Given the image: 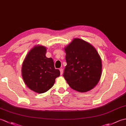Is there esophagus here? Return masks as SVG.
Listing matches in <instances>:
<instances>
[{
  "label": "esophagus",
  "mask_w": 126,
  "mask_h": 126,
  "mask_svg": "<svg viewBox=\"0 0 126 126\" xmlns=\"http://www.w3.org/2000/svg\"><path fill=\"white\" fill-rule=\"evenodd\" d=\"M60 70L61 75H63V70L62 69H60Z\"/></svg>",
  "instance_id": "34e87169"
}]
</instances>
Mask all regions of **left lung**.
<instances>
[{"label":"left lung","mask_w":126,"mask_h":126,"mask_svg":"<svg viewBox=\"0 0 126 126\" xmlns=\"http://www.w3.org/2000/svg\"><path fill=\"white\" fill-rule=\"evenodd\" d=\"M67 64L63 76L72 89L87 92L97 84L102 74V62L95 47L75 38L64 48Z\"/></svg>","instance_id":"8db88e82"}]
</instances>
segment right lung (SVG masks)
I'll list each match as a JSON object with an SVG mask.
<instances>
[{
    "mask_svg": "<svg viewBox=\"0 0 126 126\" xmlns=\"http://www.w3.org/2000/svg\"><path fill=\"white\" fill-rule=\"evenodd\" d=\"M46 47L37 45L32 49L23 62L22 74L24 82L31 90L37 93L47 92L55 83L60 71L55 68L52 58L45 56Z\"/></svg>",
    "mask_w": 126,
    "mask_h": 126,
    "instance_id": "right-lung-1",
    "label": "right lung"
}]
</instances>
